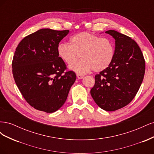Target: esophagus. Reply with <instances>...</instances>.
Masks as SVG:
<instances>
[{
  "label": "esophagus",
  "instance_id": "obj_1",
  "mask_svg": "<svg viewBox=\"0 0 154 154\" xmlns=\"http://www.w3.org/2000/svg\"><path fill=\"white\" fill-rule=\"evenodd\" d=\"M76 76L78 79H82L83 78V76H84L83 75H82V74H77Z\"/></svg>",
  "mask_w": 154,
  "mask_h": 154
}]
</instances>
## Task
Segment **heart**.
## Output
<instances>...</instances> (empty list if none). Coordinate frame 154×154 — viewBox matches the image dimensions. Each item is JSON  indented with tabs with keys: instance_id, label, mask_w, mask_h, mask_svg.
<instances>
[{
	"instance_id": "1",
	"label": "heart",
	"mask_w": 154,
	"mask_h": 154,
	"mask_svg": "<svg viewBox=\"0 0 154 154\" xmlns=\"http://www.w3.org/2000/svg\"><path fill=\"white\" fill-rule=\"evenodd\" d=\"M70 41L71 44L60 43L57 53L60 58L68 64L75 61L80 54L82 60L69 66L78 74H85L91 70L101 72L108 67L114 58V44L108 38L80 32L74 35Z\"/></svg>"
}]
</instances>
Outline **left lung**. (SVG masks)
Here are the masks:
<instances>
[{
    "label": "left lung",
    "instance_id": "1",
    "mask_svg": "<svg viewBox=\"0 0 154 154\" xmlns=\"http://www.w3.org/2000/svg\"><path fill=\"white\" fill-rule=\"evenodd\" d=\"M115 39V55L106 69L95 76L91 94L96 103L106 111L129 104L143 80L145 61L137 44L130 37L114 30L105 31Z\"/></svg>",
    "mask_w": 154,
    "mask_h": 154
}]
</instances>
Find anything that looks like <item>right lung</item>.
I'll return each instance as SVG.
<instances>
[{
	"label": "right lung",
	"mask_w": 154,
	"mask_h": 154,
	"mask_svg": "<svg viewBox=\"0 0 154 154\" xmlns=\"http://www.w3.org/2000/svg\"><path fill=\"white\" fill-rule=\"evenodd\" d=\"M69 30L41 29L24 37L13 56L14 80L25 100L35 109L52 113L66 102L76 80L74 71H66L57 46Z\"/></svg>",
	"instance_id": "obj_1"
}]
</instances>
